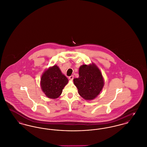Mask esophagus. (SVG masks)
I'll list each match as a JSON object with an SVG mask.
<instances>
[{"instance_id":"1","label":"esophagus","mask_w":147,"mask_h":147,"mask_svg":"<svg viewBox=\"0 0 147 147\" xmlns=\"http://www.w3.org/2000/svg\"><path fill=\"white\" fill-rule=\"evenodd\" d=\"M69 79L71 80H73V79H74V76H71L70 77H69Z\"/></svg>"}]
</instances>
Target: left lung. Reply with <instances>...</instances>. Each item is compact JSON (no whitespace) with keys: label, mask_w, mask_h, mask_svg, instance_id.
Here are the masks:
<instances>
[{"label":"left lung","mask_w":147,"mask_h":147,"mask_svg":"<svg viewBox=\"0 0 147 147\" xmlns=\"http://www.w3.org/2000/svg\"><path fill=\"white\" fill-rule=\"evenodd\" d=\"M79 75L73 81L79 95L87 100L96 98L104 85L102 76L98 67L93 64H83L79 68Z\"/></svg>","instance_id":"left-lung-1"}]
</instances>
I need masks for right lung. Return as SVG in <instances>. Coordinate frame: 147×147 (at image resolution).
<instances>
[{
  "label": "right lung",
  "instance_id": "obj_1",
  "mask_svg": "<svg viewBox=\"0 0 147 147\" xmlns=\"http://www.w3.org/2000/svg\"><path fill=\"white\" fill-rule=\"evenodd\" d=\"M68 82L67 78L63 75L57 65H54L43 74L41 86L48 98H56L61 95L64 87Z\"/></svg>",
  "mask_w": 147,
  "mask_h": 147
}]
</instances>
